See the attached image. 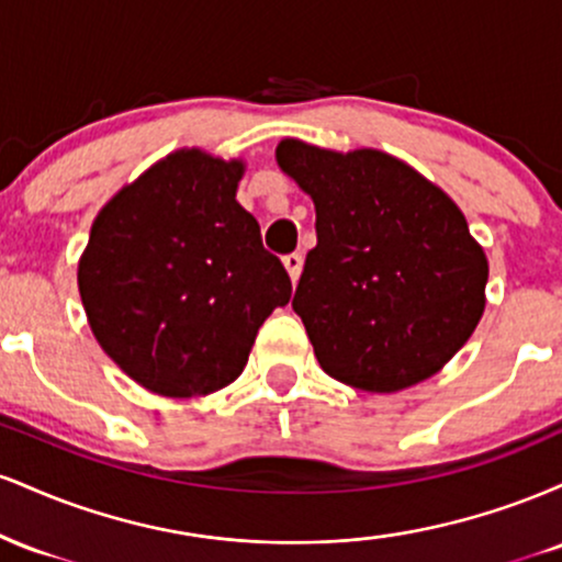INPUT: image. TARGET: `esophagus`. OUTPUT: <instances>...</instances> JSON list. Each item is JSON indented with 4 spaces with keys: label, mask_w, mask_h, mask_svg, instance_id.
<instances>
[{
    "label": "esophagus",
    "mask_w": 562,
    "mask_h": 562,
    "mask_svg": "<svg viewBox=\"0 0 562 562\" xmlns=\"http://www.w3.org/2000/svg\"><path fill=\"white\" fill-rule=\"evenodd\" d=\"M282 263H285V269H288V274H290V280H299L301 277V269H303V256L299 254V250H295V254H288V256H282Z\"/></svg>",
    "instance_id": "esophagus-1"
}]
</instances>
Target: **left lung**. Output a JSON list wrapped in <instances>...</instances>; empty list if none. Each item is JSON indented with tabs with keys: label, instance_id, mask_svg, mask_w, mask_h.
I'll list each match as a JSON object with an SVG mask.
<instances>
[{
	"label": "left lung",
	"instance_id": "8db88e82",
	"mask_svg": "<svg viewBox=\"0 0 562 562\" xmlns=\"http://www.w3.org/2000/svg\"><path fill=\"white\" fill-rule=\"evenodd\" d=\"M277 164L317 209L293 295L322 370L391 393L436 375L483 314L488 263L462 211L402 160L285 139Z\"/></svg>",
	"mask_w": 562,
	"mask_h": 562
}]
</instances>
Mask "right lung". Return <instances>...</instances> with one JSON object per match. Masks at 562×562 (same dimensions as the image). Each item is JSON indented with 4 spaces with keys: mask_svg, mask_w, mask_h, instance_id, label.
<instances>
[{
    "mask_svg": "<svg viewBox=\"0 0 562 562\" xmlns=\"http://www.w3.org/2000/svg\"><path fill=\"white\" fill-rule=\"evenodd\" d=\"M240 177L237 160L179 150L124 187L89 232L79 290L94 338L160 396L229 385L263 319L293 293L235 200Z\"/></svg>",
    "mask_w": 562,
    "mask_h": 562,
    "instance_id": "add662e5",
    "label": "right lung"
}]
</instances>
